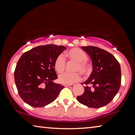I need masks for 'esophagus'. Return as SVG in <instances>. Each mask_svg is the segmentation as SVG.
I'll return each instance as SVG.
<instances>
[{"mask_svg":"<svg viewBox=\"0 0 135 135\" xmlns=\"http://www.w3.org/2000/svg\"><path fill=\"white\" fill-rule=\"evenodd\" d=\"M65 87H67V88H73L74 87V84H67V85L65 86Z\"/></svg>","mask_w":135,"mask_h":135,"instance_id":"esophagus-1","label":"esophagus"}]
</instances>
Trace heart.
<instances>
[{"label": "heart", "mask_w": 135, "mask_h": 135, "mask_svg": "<svg viewBox=\"0 0 135 135\" xmlns=\"http://www.w3.org/2000/svg\"><path fill=\"white\" fill-rule=\"evenodd\" d=\"M67 56L71 59H73L77 62L75 70L79 71L83 74H88L89 72V66L87 63L88 56L82 51L79 48H74L71 49L67 53ZM65 59L63 55H59L55 59L54 67L55 70L59 73H62L65 69ZM81 79L80 73L75 72L73 73L65 72L59 76V81L64 84H73L79 81Z\"/></svg>", "instance_id": "1"}]
</instances>
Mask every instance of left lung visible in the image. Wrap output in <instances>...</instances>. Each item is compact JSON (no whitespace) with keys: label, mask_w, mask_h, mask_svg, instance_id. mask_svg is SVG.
<instances>
[{"label":"left lung","mask_w":135,"mask_h":135,"mask_svg":"<svg viewBox=\"0 0 135 135\" xmlns=\"http://www.w3.org/2000/svg\"><path fill=\"white\" fill-rule=\"evenodd\" d=\"M92 62V72L85 84L84 92L77 99L90 108H99L108 104L117 95L121 85L119 62L109 52L95 46H82Z\"/></svg>","instance_id":"8db88e82"}]
</instances>
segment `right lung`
<instances>
[{"mask_svg": "<svg viewBox=\"0 0 135 135\" xmlns=\"http://www.w3.org/2000/svg\"><path fill=\"white\" fill-rule=\"evenodd\" d=\"M64 46L46 45L31 49L22 55L14 72L18 93L31 107H43L58 97L64 86L55 83V59L65 50Z\"/></svg>", "mask_w": 135, "mask_h": 135, "instance_id": "1", "label": "right lung"}]
</instances>
